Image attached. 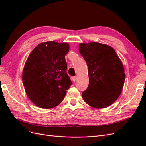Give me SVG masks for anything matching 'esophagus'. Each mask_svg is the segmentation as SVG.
<instances>
[{"mask_svg": "<svg viewBox=\"0 0 146 146\" xmlns=\"http://www.w3.org/2000/svg\"><path fill=\"white\" fill-rule=\"evenodd\" d=\"M76 80H77V77H72V82H75L76 81Z\"/></svg>", "mask_w": 146, "mask_h": 146, "instance_id": "1", "label": "esophagus"}]
</instances>
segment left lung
<instances>
[{"instance_id":"obj_1","label":"left lung","mask_w":146,"mask_h":146,"mask_svg":"<svg viewBox=\"0 0 146 146\" xmlns=\"http://www.w3.org/2000/svg\"><path fill=\"white\" fill-rule=\"evenodd\" d=\"M79 52L86 61L89 85L83 92L85 102L95 108L109 107L120 96L125 78L124 68L114 48L99 42L80 43Z\"/></svg>"}]
</instances>
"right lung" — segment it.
Instances as JSON below:
<instances>
[{"label": "right lung", "instance_id": "add662e5", "mask_svg": "<svg viewBox=\"0 0 146 146\" xmlns=\"http://www.w3.org/2000/svg\"><path fill=\"white\" fill-rule=\"evenodd\" d=\"M69 44L47 41L30 53L23 71V82L28 98L38 107L52 108L63 100L72 82L66 73L65 55Z\"/></svg>", "mask_w": 146, "mask_h": 146}]
</instances>
